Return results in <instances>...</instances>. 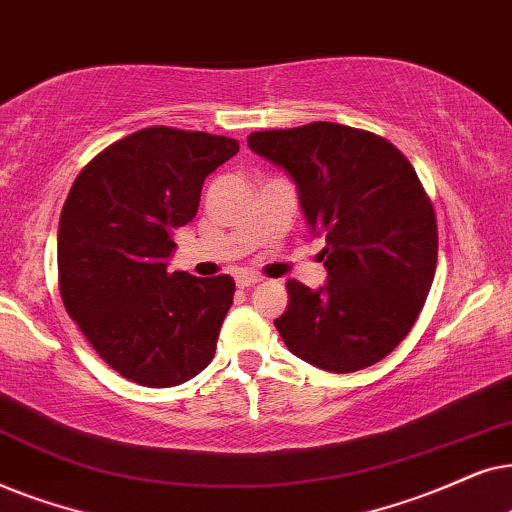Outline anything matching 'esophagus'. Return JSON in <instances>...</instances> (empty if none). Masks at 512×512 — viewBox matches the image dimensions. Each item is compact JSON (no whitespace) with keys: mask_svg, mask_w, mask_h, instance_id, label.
Listing matches in <instances>:
<instances>
[{"mask_svg":"<svg viewBox=\"0 0 512 512\" xmlns=\"http://www.w3.org/2000/svg\"><path fill=\"white\" fill-rule=\"evenodd\" d=\"M260 281H262V278L255 276V274H238L236 276L238 288H250V285H255V283H260Z\"/></svg>","mask_w":512,"mask_h":512,"instance_id":"1","label":"esophagus"}]
</instances>
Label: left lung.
<instances>
[{"instance_id": "obj_1", "label": "left lung", "mask_w": 512, "mask_h": 512, "mask_svg": "<svg viewBox=\"0 0 512 512\" xmlns=\"http://www.w3.org/2000/svg\"><path fill=\"white\" fill-rule=\"evenodd\" d=\"M248 147L290 175L311 234L325 238L327 283H285L278 335L327 372L379 363L412 330L438 264V224L412 163L379 135L330 121L250 133Z\"/></svg>"}]
</instances>
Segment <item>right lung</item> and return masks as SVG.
I'll return each mask as SVG.
<instances>
[{
  "label": "right lung",
  "mask_w": 512,
  "mask_h": 512,
  "mask_svg": "<svg viewBox=\"0 0 512 512\" xmlns=\"http://www.w3.org/2000/svg\"><path fill=\"white\" fill-rule=\"evenodd\" d=\"M236 152L222 135L142 128L102 149L67 194L60 297L98 356L135 384L177 386L215 356L236 285L231 276L170 274L168 257L206 177Z\"/></svg>",
  "instance_id": "right-lung-1"
}]
</instances>
